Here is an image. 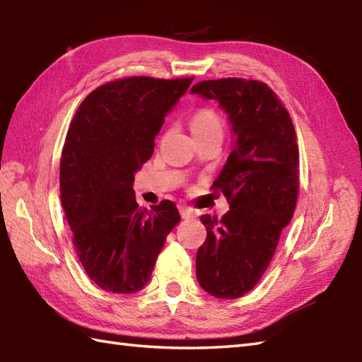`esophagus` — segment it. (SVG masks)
Returning <instances> with one entry per match:
<instances>
[{
	"label": "esophagus",
	"mask_w": 362,
	"mask_h": 362,
	"mask_svg": "<svg viewBox=\"0 0 362 362\" xmlns=\"http://www.w3.org/2000/svg\"><path fill=\"white\" fill-rule=\"evenodd\" d=\"M179 211H180V216H182L183 219H189V218H194V216H196L194 210L188 209V206H180Z\"/></svg>",
	"instance_id": "1"
}]
</instances>
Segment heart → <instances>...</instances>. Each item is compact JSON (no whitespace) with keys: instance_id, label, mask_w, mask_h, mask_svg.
<instances>
[{"instance_id":"obj_1","label":"heart","mask_w":362,"mask_h":362,"mask_svg":"<svg viewBox=\"0 0 362 362\" xmlns=\"http://www.w3.org/2000/svg\"><path fill=\"white\" fill-rule=\"evenodd\" d=\"M191 130L197 136L224 134V121L213 109H199L191 118Z\"/></svg>"}]
</instances>
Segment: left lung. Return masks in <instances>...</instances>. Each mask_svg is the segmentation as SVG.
<instances>
[{
  "label": "left lung",
  "instance_id": "obj_1",
  "mask_svg": "<svg viewBox=\"0 0 362 362\" xmlns=\"http://www.w3.org/2000/svg\"><path fill=\"white\" fill-rule=\"evenodd\" d=\"M227 113L236 140L214 191L230 210L221 221L201 218L206 240L196 255V276L216 298H238L259 281L283 228L296 210L298 146L286 107L266 83L241 78L202 81L191 88Z\"/></svg>",
  "mask_w": 362,
  "mask_h": 362
}]
</instances>
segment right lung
I'll list each match as a JSON object with an SVG mask.
<instances>
[{
	"mask_svg": "<svg viewBox=\"0 0 362 362\" xmlns=\"http://www.w3.org/2000/svg\"><path fill=\"white\" fill-rule=\"evenodd\" d=\"M193 78L135 76L107 82L83 99L60 158V201L73 245L99 288L134 294L149 281L169 232L174 202L138 209L135 173L153 153L165 117Z\"/></svg>",
	"mask_w": 362,
	"mask_h": 362,
	"instance_id": "add662e5",
	"label": "right lung"
}]
</instances>
